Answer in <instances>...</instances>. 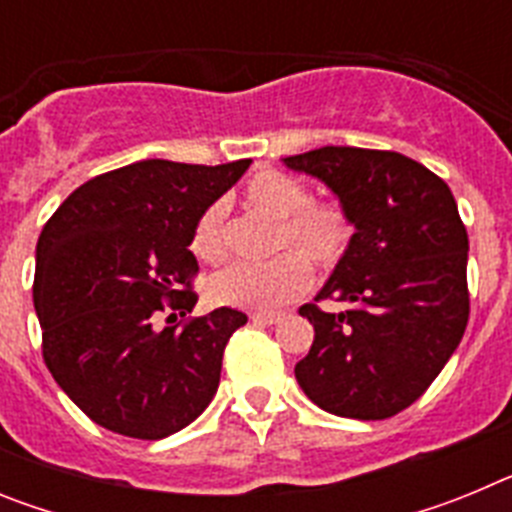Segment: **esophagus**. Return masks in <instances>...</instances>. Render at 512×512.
Masks as SVG:
<instances>
[{
  "instance_id": "esophagus-1",
  "label": "esophagus",
  "mask_w": 512,
  "mask_h": 512,
  "mask_svg": "<svg viewBox=\"0 0 512 512\" xmlns=\"http://www.w3.org/2000/svg\"><path fill=\"white\" fill-rule=\"evenodd\" d=\"M251 320L259 325H274L282 320V312H253Z\"/></svg>"
}]
</instances>
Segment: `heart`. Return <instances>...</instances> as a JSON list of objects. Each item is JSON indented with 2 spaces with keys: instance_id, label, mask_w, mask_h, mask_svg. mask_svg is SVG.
I'll use <instances>...</instances> for the list:
<instances>
[{
  "instance_id": "b5f03b06",
  "label": "heart",
  "mask_w": 512,
  "mask_h": 512,
  "mask_svg": "<svg viewBox=\"0 0 512 512\" xmlns=\"http://www.w3.org/2000/svg\"><path fill=\"white\" fill-rule=\"evenodd\" d=\"M248 210L277 223L274 251L266 264H230L212 274L207 297L215 305L241 310H277L310 287V265L333 271L354 243V217L341 200H310L305 184L277 169H261L241 194ZM295 247V252H284ZM189 248L200 261L215 264L228 253L225 207L212 202L200 212L192 228Z\"/></svg>"
}]
</instances>
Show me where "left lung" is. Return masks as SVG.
Wrapping results in <instances>:
<instances>
[{
  "instance_id": "left-lung-1",
  "label": "left lung",
  "mask_w": 512,
  "mask_h": 512,
  "mask_svg": "<svg viewBox=\"0 0 512 512\" xmlns=\"http://www.w3.org/2000/svg\"><path fill=\"white\" fill-rule=\"evenodd\" d=\"M284 164L330 187L354 217V243L318 300L297 361L302 392L325 413L384 420L410 408L459 346L469 320L467 228L441 176L395 151L325 146Z\"/></svg>"
}]
</instances>
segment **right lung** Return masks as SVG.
Returning a JSON list of instances; mask_svg holds the SVG:
<instances>
[{
    "mask_svg": "<svg viewBox=\"0 0 512 512\" xmlns=\"http://www.w3.org/2000/svg\"><path fill=\"white\" fill-rule=\"evenodd\" d=\"M248 166L148 158L81 184L45 223L33 284L45 366L107 431L158 441L215 397L246 315L217 307L182 328L156 323L166 307L184 315L197 305L192 228Z\"/></svg>",
    "mask_w": 512,
    "mask_h": 512,
    "instance_id": "right-lung-1",
    "label": "right lung"
}]
</instances>
